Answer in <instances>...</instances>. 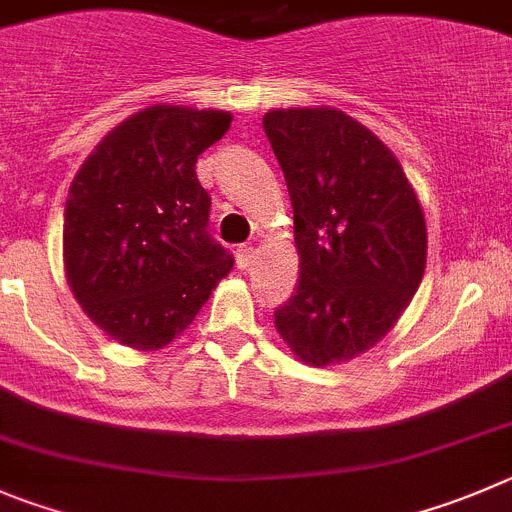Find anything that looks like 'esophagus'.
<instances>
[{
	"label": "esophagus",
	"mask_w": 512,
	"mask_h": 512,
	"mask_svg": "<svg viewBox=\"0 0 512 512\" xmlns=\"http://www.w3.org/2000/svg\"><path fill=\"white\" fill-rule=\"evenodd\" d=\"M252 260H255V250H252L250 245L237 247V267H240V270H247V267L252 265Z\"/></svg>",
	"instance_id": "obj_1"
}]
</instances>
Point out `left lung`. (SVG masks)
<instances>
[{
    "label": "left lung",
    "instance_id": "obj_1",
    "mask_svg": "<svg viewBox=\"0 0 512 512\" xmlns=\"http://www.w3.org/2000/svg\"><path fill=\"white\" fill-rule=\"evenodd\" d=\"M290 191L300 280L275 326L310 366L369 351L399 321L427 262V224L407 174L336 108L262 118Z\"/></svg>",
    "mask_w": 512,
    "mask_h": 512
}]
</instances>
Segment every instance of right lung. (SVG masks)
<instances>
[{"label": "right lung", "instance_id": "obj_1", "mask_svg": "<svg viewBox=\"0 0 512 512\" xmlns=\"http://www.w3.org/2000/svg\"><path fill=\"white\" fill-rule=\"evenodd\" d=\"M232 116L151 105L95 146L70 184L62 260L73 295L123 346L156 351L207 303L234 257L209 234L204 148Z\"/></svg>", "mask_w": 512, "mask_h": 512}]
</instances>
